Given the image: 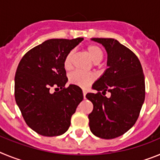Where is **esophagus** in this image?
<instances>
[{"label":"esophagus","mask_w":160,"mask_h":160,"mask_svg":"<svg viewBox=\"0 0 160 160\" xmlns=\"http://www.w3.org/2000/svg\"><path fill=\"white\" fill-rule=\"evenodd\" d=\"M86 94H87V91L86 90H83V98H86Z\"/></svg>","instance_id":"1"}]
</instances>
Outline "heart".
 Returning <instances> with one entry per match:
<instances>
[{
  "label": "heart",
  "instance_id": "obj_1",
  "mask_svg": "<svg viewBox=\"0 0 160 160\" xmlns=\"http://www.w3.org/2000/svg\"><path fill=\"white\" fill-rule=\"evenodd\" d=\"M87 52L91 60L94 63H98L102 61L103 58V52L99 46L95 45H90L87 47ZM73 57V51H70L66 55L64 61V67L66 70H70L72 67V59ZM94 80V75L90 73H84V72L73 71L69 76V81L70 83L77 85L78 87H89Z\"/></svg>",
  "mask_w": 160,
  "mask_h": 160
}]
</instances>
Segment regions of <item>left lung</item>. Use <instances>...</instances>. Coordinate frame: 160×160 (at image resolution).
Masks as SVG:
<instances>
[{
  "label": "left lung",
  "instance_id": "obj_1",
  "mask_svg": "<svg viewBox=\"0 0 160 160\" xmlns=\"http://www.w3.org/2000/svg\"><path fill=\"white\" fill-rule=\"evenodd\" d=\"M91 41L105 48L107 69L92 86L98 92L86 95L94 106L89 126L95 136L111 139L129 131L138 119L145 99L143 72L136 55L115 39ZM107 91L111 93L110 98L105 96Z\"/></svg>",
  "mask_w": 160,
  "mask_h": 160
}]
</instances>
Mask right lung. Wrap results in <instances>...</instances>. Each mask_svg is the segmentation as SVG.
<instances>
[{
    "mask_svg": "<svg viewBox=\"0 0 160 160\" xmlns=\"http://www.w3.org/2000/svg\"><path fill=\"white\" fill-rule=\"evenodd\" d=\"M82 40L49 39L30 49L18 64L14 79L15 100L26 124L39 135L64 134L82 101L80 87L73 84L65 87L68 78L64 67L66 55ZM53 86L57 88L51 93Z\"/></svg>",
    "mask_w": 160,
    "mask_h": 160,
    "instance_id": "obj_1",
    "label": "right lung"
}]
</instances>
